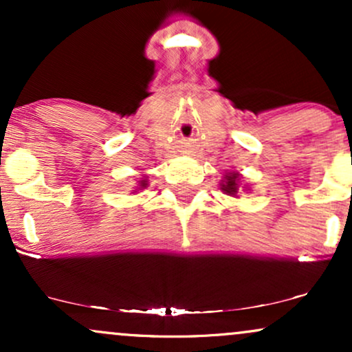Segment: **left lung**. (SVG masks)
<instances>
[{
    "label": "left lung",
    "instance_id": "8db88e82",
    "mask_svg": "<svg viewBox=\"0 0 352 352\" xmlns=\"http://www.w3.org/2000/svg\"><path fill=\"white\" fill-rule=\"evenodd\" d=\"M238 175L236 173H232V175L225 177L223 184H221V190H223L225 193H228V195H236L238 193Z\"/></svg>",
    "mask_w": 352,
    "mask_h": 352
}]
</instances>
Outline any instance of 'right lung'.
<instances>
[{
    "label": "right lung",
    "instance_id": "1",
    "mask_svg": "<svg viewBox=\"0 0 352 352\" xmlns=\"http://www.w3.org/2000/svg\"><path fill=\"white\" fill-rule=\"evenodd\" d=\"M145 185H147V184H145V180L140 182V187H145Z\"/></svg>",
    "mask_w": 352,
    "mask_h": 352
}]
</instances>
